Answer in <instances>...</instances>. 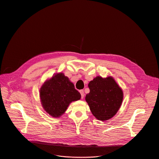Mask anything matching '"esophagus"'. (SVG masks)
I'll return each instance as SVG.
<instances>
[{
  "mask_svg": "<svg viewBox=\"0 0 159 159\" xmlns=\"http://www.w3.org/2000/svg\"><path fill=\"white\" fill-rule=\"evenodd\" d=\"M80 93L81 94V98L83 99L84 96V90H80Z\"/></svg>",
  "mask_w": 159,
  "mask_h": 159,
  "instance_id": "34e87169",
  "label": "esophagus"
}]
</instances>
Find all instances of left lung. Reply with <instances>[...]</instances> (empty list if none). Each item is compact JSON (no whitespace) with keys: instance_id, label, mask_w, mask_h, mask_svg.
I'll return each instance as SVG.
<instances>
[{"instance_id":"obj_1","label":"left lung","mask_w":159,"mask_h":159,"mask_svg":"<svg viewBox=\"0 0 159 159\" xmlns=\"http://www.w3.org/2000/svg\"><path fill=\"white\" fill-rule=\"evenodd\" d=\"M86 94L93 115L99 120L106 121L114 116L119 110L123 98V93L115 80L111 77L103 79L97 77L91 80Z\"/></svg>"}]
</instances>
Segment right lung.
Wrapping results in <instances>:
<instances>
[{"label":"right lung","instance_id":"obj_1","mask_svg":"<svg viewBox=\"0 0 159 159\" xmlns=\"http://www.w3.org/2000/svg\"><path fill=\"white\" fill-rule=\"evenodd\" d=\"M40 99L44 109L53 117H59L69 104L79 100L80 94L63 73L53 76L40 89Z\"/></svg>","mask_w":159,"mask_h":159}]
</instances>
